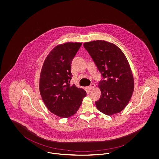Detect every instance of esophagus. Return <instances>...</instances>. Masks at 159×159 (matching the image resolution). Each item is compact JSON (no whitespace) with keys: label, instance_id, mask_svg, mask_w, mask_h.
Instances as JSON below:
<instances>
[{"label":"esophagus","instance_id":"esophagus-1","mask_svg":"<svg viewBox=\"0 0 159 159\" xmlns=\"http://www.w3.org/2000/svg\"><path fill=\"white\" fill-rule=\"evenodd\" d=\"M95 84L94 83H92L91 84V86H89L88 88L89 90H92L93 89L95 88Z\"/></svg>","mask_w":159,"mask_h":159}]
</instances>
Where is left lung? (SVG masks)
Masks as SVG:
<instances>
[{
    "label": "left lung",
    "mask_w": 159,
    "mask_h": 159,
    "mask_svg": "<svg viewBox=\"0 0 159 159\" xmlns=\"http://www.w3.org/2000/svg\"><path fill=\"white\" fill-rule=\"evenodd\" d=\"M104 80L99 82L101 97L95 102L99 111L108 116L120 113L128 105L134 90V80L128 61L121 49L102 40L85 42Z\"/></svg>",
    "instance_id": "8db88e82"
}]
</instances>
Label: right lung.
<instances>
[{
	"label": "right lung",
	"mask_w": 159,
	"mask_h": 159,
	"mask_svg": "<svg viewBox=\"0 0 159 159\" xmlns=\"http://www.w3.org/2000/svg\"><path fill=\"white\" fill-rule=\"evenodd\" d=\"M81 45L79 42H66L56 46L41 70L39 91L42 100L51 113L62 118L76 113L86 95L83 89L69 83L71 62Z\"/></svg>",
	"instance_id": "add662e5"
}]
</instances>
